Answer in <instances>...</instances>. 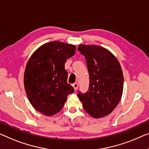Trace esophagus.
<instances>
[{"mask_svg": "<svg viewBox=\"0 0 149 149\" xmlns=\"http://www.w3.org/2000/svg\"><path fill=\"white\" fill-rule=\"evenodd\" d=\"M72 86H73V87H74V90H76L77 89V88H78V84H77V82H75V83L72 84Z\"/></svg>", "mask_w": 149, "mask_h": 149, "instance_id": "1", "label": "esophagus"}]
</instances>
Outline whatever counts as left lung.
I'll list each match as a JSON object with an SVG mask.
<instances>
[{
  "label": "left lung",
  "mask_w": 149,
  "mask_h": 149,
  "mask_svg": "<svg viewBox=\"0 0 149 149\" xmlns=\"http://www.w3.org/2000/svg\"><path fill=\"white\" fill-rule=\"evenodd\" d=\"M90 76L89 90L77 96L84 109L95 118L107 116L116 107L123 95L124 77L121 66L109 50L98 45H79Z\"/></svg>",
  "instance_id": "1"
}]
</instances>
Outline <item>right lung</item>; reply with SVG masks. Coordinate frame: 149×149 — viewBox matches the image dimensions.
Instances as JSON below:
<instances>
[{
  "instance_id": "1",
  "label": "right lung",
  "mask_w": 149,
  "mask_h": 149,
  "mask_svg": "<svg viewBox=\"0 0 149 149\" xmlns=\"http://www.w3.org/2000/svg\"><path fill=\"white\" fill-rule=\"evenodd\" d=\"M75 46L59 41L47 43L33 53L24 73V86L35 110L46 116L60 111L74 89L68 84L66 60L75 54Z\"/></svg>"
}]
</instances>
